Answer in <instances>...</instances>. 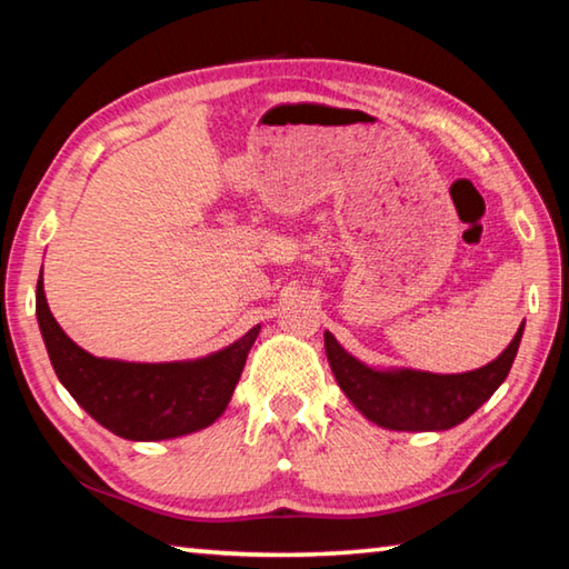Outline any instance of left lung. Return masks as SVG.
<instances>
[{"instance_id": "8db88e82", "label": "left lung", "mask_w": 569, "mask_h": 569, "mask_svg": "<svg viewBox=\"0 0 569 569\" xmlns=\"http://www.w3.org/2000/svg\"><path fill=\"white\" fill-rule=\"evenodd\" d=\"M522 331L525 323L502 356L467 373L377 371L346 353L329 331L323 341L336 381L366 419L397 431H441L471 417L507 379Z\"/></svg>"}]
</instances>
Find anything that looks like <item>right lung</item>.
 Listing matches in <instances>:
<instances>
[{
  "label": "right lung",
  "instance_id": "right-lung-1",
  "mask_svg": "<svg viewBox=\"0 0 569 569\" xmlns=\"http://www.w3.org/2000/svg\"><path fill=\"white\" fill-rule=\"evenodd\" d=\"M37 321L57 379L112 435L132 441L182 437L226 411L261 326L208 359L190 363H124L98 359L60 329L37 281Z\"/></svg>",
  "mask_w": 569,
  "mask_h": 569
}]
</instances>
